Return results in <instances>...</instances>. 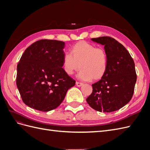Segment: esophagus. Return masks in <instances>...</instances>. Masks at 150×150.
Returning <instances> with one entry per match:
<instances>
[{"instance_id":"34e87169","label":"esophagus","mask_w":150,"mask_h":150,"mask_svg":"<svg viewBox=\"0 0 150 150\" xmlns=\"http://www.w3.org/2000/svg\"><path fill=\"white\" fill-rule=\"evenodd\" d=\"M76 84L77 86H78V87H81V86H82L83 85V84L82 83H79V82H76Z\"/></svg>"}]
</instances>
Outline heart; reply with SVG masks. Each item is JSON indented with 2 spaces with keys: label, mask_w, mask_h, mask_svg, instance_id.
Wrapping results in <instances>:
<instances>
[{
  "label": "heart",
  "mask_w": 150,
  "mask_h": 150,
  "mask_svg": "<svg viewBox=\"0 0 150 150\" xmlns=\"http://www.w3.org/2000/svg\"><path fill=\"white\" fill-rule=\"evenodd\" d=\"M62 68L67 75L81 69L78 78L83 81H98L103 78L108 67V55L106 50L96 47L86 41L75 44L70 53L62 57Z\"/></svg>",
  "instance_id": "1"
}]
</instances>
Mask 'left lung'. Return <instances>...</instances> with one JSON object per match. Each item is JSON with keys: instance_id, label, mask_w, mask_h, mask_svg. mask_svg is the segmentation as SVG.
<instances>
[{"instance_id": "obj_1", "label": "left lung", "mask_w": 150, "mask_h": 150, "mask_svg": "<svg viewBox=\"0 0 150 150\" xmlns=\"http://www.w3.org/2000/svg\"><path fill=\"white\" fill-rule=\"evenodd\" d=\"M104 46L108 55L106 74L92 84L93 92L86 99L89 105L99 112L120 110L132 98L137 76L129 52L115 39L108 36L91 39Z\"/></svg>"}]
</instances>
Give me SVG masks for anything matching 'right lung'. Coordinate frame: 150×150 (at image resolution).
<instances>
[{"label":"right lung","mask_w":150,"mask_h":150,"mask_svg":"<svg viewBox=\"0 0 150 150\" xmlns=\"http://www.w3.org/2000/svg\"><path fill=\"white\" fill-rule=\"evenodd\" d=\"M65 43L42 39L25 49L17 64L16 84L22 101L36 110L49 111L60 105L76 81L62 68Z\"/></svg>","instance_id":"add662e5"}]
</instances>
